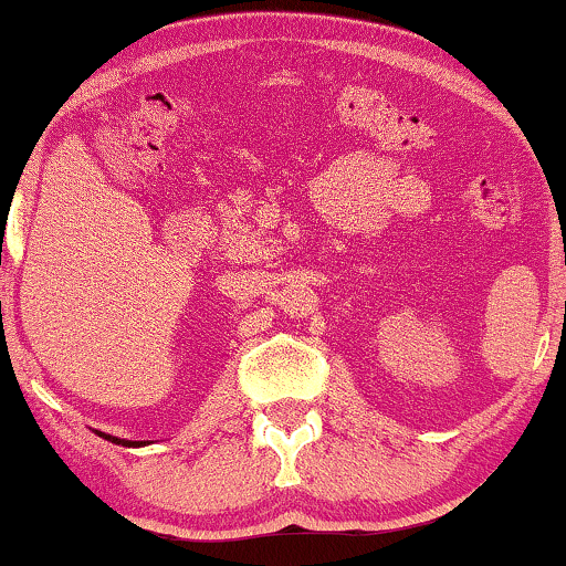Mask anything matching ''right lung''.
I'll return each mask as SVG.
<instances>
[{"mask_svg":"<svg viewBox=\"0 0 566 566\" xmlns=\"http://www.w3.org/2000/svg\"><path fill=\"white\" fill-rule=\"evenodd\" d=\"M99 433L102 439H106V441H112V444H122V447H143L145 441H127V439H117V437H109V433H104V431H96Z\"/></svg>","mask_w":566,"mask_h":566,"instance_id":"obj_1","label":"right lung"}]
</instances>
